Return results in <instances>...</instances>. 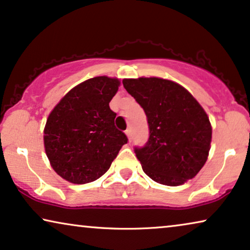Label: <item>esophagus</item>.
Masks as SVG:
<instances>
[{
  "label": "esophagus",
  "instance_id": "esophagus-1",
  "mask_svg": "<svg viewBox=\"0 0 250 250\" xmlns=\"http://www.w3.org/2000/svg\"><path fill=\"white\" fill-rule=\"evenodd\" d=\"M125 135H126V137H128V139L129 140H131V129H126L125 130Z\"/></svg>",
  "mask_w": 250,
  "mask_h": 250
}]
</instances>
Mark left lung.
I'll return each instance as SVG.
<instances>
[{
    "label": "left lung",
    "instance_id": "left-lung-1",
    "mask_svg": "<svg viewBox=\"0 0 250 250\" xmlns=\"http://www.w3.org/2000/svg\"><path fill=\"white\" fill-rule=\"evenodd\" d=\"M125 90L143 107L149 128L148 142L135 147L145 173L165 186H180L206 163L212 125L206 112L189 91L171 80H122Z\"/></svg>",
    "mask_w": 250,
    "mask_h": 250
}]
</instances>
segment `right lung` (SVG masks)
<instances>
[{
  "label": "right lung",
  "instance_id": "add662e5",
  "mask_svg": "<svg viewBox=\"0 0 250 250\" xmlns=\"http://www.w3.org/2000/svg\"><path fill=\"white\" fill-rule=\"evenodd\" d=\"M120 82L95 77L73 88L56 104L44 129L45 152L53 170L71 184L97 180L128 138L115 128L110 108Z\"/></svg>",
  "mask_w": 250,
  "mask_h": 250
}]
</instances>
